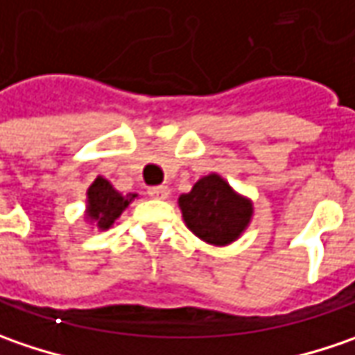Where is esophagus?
Listing matches in <instances>:
<instances>
[{"label": "esophagus", "instance_id": "1", "mask_svg": "<svg viewBox=\"0 0 355 355\" xmlns=\"http://www.w3.org/2000/svg\"><path fill=\"white\" fill-rule=\"evenodd\" d=\"M168 194H171V189H168V187H164V184H161V187H150V189H148V196L159 198V200L166 198Z\"/></svg>", "mask_w": 355, "mask_h": 355}]
</instances>
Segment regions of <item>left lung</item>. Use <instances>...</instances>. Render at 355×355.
I'll list each match as a JSON object with an SVG mask.
<instances>
[{"mask_svg":"<svg viewBox=\"0 0 355 355\" xmlns=\"http://www.w3.org/2000/svg\"><path fill=\"white\" fill-rule=\"evenodd\" d=\"M178 207L194 236L214 246L240 239L254 214L252 200L236 193L216 173L198 178L191 193L180 194Z\"/></svg>","mask_w":355,"mask_h":355,"instance_id":"obj_1","label":"left lung"}]
</instances>
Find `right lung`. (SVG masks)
Segmentation results:
<instances>
[{"label":"right lung","mask_w":355,"mask_h":355,"mask_svg":"<svg viewBox=\"0 0 355 355\" xmlns=\"http://www.w3.org/2000/svg\"><path fill=\"white\" fill-rule=\"evenodd\" d=\"M137 198V194H123L115 191V187L107 178L97 177L87 189L85 218L91 224H97L99 230L111 228L115 220L123 214V210Z\"/></svg>","instance_id":"obj_1"}]
</instances>
